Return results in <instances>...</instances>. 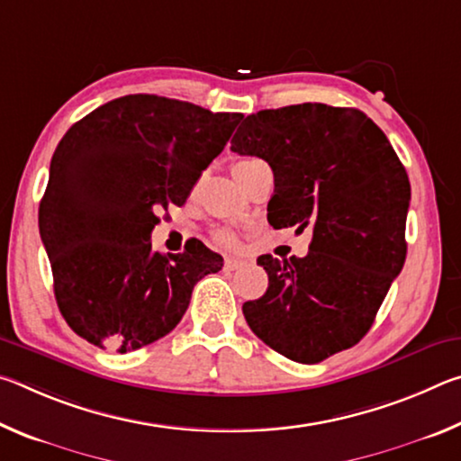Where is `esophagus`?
Here are the masks:
<instances>
[{"label": "esophagus", "mask_w": 461, "mask_h": 461, "mask_svg": "<svg viewBox=\"0 0 461 461\" xmlns=\"http://www.w3.org/2000/svg\"><path fill=\"white\" fill-rule=\"evenodd\" d=\"M246 264V260H241V258H233V256H228V258H225V270H238V268H241Z\"/></svg>", "instance_id": "34e87169"}]
</instances>
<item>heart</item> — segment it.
Listing matches in <instances>:
<instances>
[{"mask_svg":"<svg viewBox=\"0 0 461 461\" xmlns=\"http://www.w3.org/2000/svg\"><path fill=\"white\" fill-rule=\"evenodd\" d=\"M256 162H260V160H256V158H246V160H238L236 165L231 167V173H233V176H236V181L238 183H241L244 181V176H246V173L249 168H252ZM213 240L217 241V244L220 246H225V248H233L236 246V236H233L231 231H228V230H215L213 231Z\"/></svg>","mask_w":461,"mask_h":461,"instance_id":"heart-1","label":"heart"}]
</instances>
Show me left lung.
I'll return each instance as SVG.
<instances>
[{
	"instance_id": "obj_1",
	"label": "left lung",
	"mask_w": 461,
	"mask_h": 461,
	"mask_svg": "<svg viewBox=\"0 0 461 461\" xmlns=\"http://www.w3.org/2000/svg\"><path fill=\"white\" fill-rule=\"evenodd\" d=\"M231 150L270 165L275 228L313 231L305 258H258L268 288L241 307L249 330L301 364L356 346L407 258L411 183L384 131L360 109L301 104L248 115Z\"/></svg>"
}]
</instances>
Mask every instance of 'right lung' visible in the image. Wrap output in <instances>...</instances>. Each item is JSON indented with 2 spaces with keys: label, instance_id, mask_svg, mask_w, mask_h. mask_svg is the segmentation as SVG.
I'll return each mask as SVG.
<instances>
[{
  "label": "right lung",
  "instance_id": "obj_1",
  "mask_svg": "<svg viewBox=\"0 0 461 461\" xmlns=\"http://www.w3.org/2000/svg\"><path fill=\"white\" fill-rule=\"evenodd\" d=\"M241 118L138 93L62 136L38 228L57 305L77 335L120 354L144 348L173 331L193 286L221 270V256L201 241L162 256L150 233L162 209L185 205Z\"/></svg>",
  "mask_w": 461,
  "mask_h": 461
}]
</instances>
